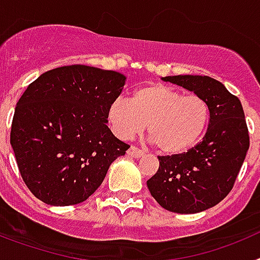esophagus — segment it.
<instances>
[{"label":"esophagus","instance_id":"esophagus-1","mask_svg":"<svg viewBox=\"0 0 260 260\" xmlns=\"http://www.w3.org/2000/svg\"><path fill=\"white\" fill-rule=\"evenodd\" d=\"M127 155H128V156H132V157L138 158V157H142V156L144 155V152H143V151H142V150H139L138 147L132 146V147H130V148H128V150H127Z\"/></svg>","mask_w":260,"mask_h":260}]
</instances>
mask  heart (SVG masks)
Segmentation results:
<instances>
[{"mask_svg": "<svg viewBox=\"0 0 260 260\" xmlns=\"http://www.w3.org/2000/svg\"><path fill=\"white\" fill-rule=\"evenodd\" d=\"M107 118L112 132L121 139L133 138L147 123L148 137L160 152L180 155L204 135L210 122V105L197 93L183 95L171 86L147 84L135 89L130 103H112Z\"/></svg>", "mask_w": 260, "mask_h": 260, "instance_id": "obj_1", "label": "heart"}]
</instances>
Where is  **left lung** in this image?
I'll return each mask as SVG.
<instances>
[{"instance_id":"8db88e82","label":"left lung","mask_w":260,"mask_h":260,"mask_svg":"<svg viewBox=\"0 0 260 260\" xmlns=\"http://www.w3.org/2000/svg\"><path fill=\"white\" fill-rule=\"evenodd\" d=\"M206 99L210 122L203 141L187 152L157 156L158 169L147 186L162 208L197 213L213 207L233 189L250 147L242 105L224 84L207 75L162 78Z\"/></svg>"}]
</instances>
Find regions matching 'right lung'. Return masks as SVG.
Returning a JSON list of instances; mask_svg holds the SVG:
<instances>
[{"label": "right lung", "instance_id": "obj_1", "mask_svg": "<svg viewBox=\"0 0 260 260\" xmlns=\"http://www.w3.org/2000/svg\"><path fill=\"white\" fill-rule=\"evenodd\" d=\"M126 77L86 65L53 69L20 96L10 143L29 191L50 206L88 199L130 146L108 127L107 112Z\"/></svg>", "mask_w": 260, "mask_h": 260}]
</instances>
